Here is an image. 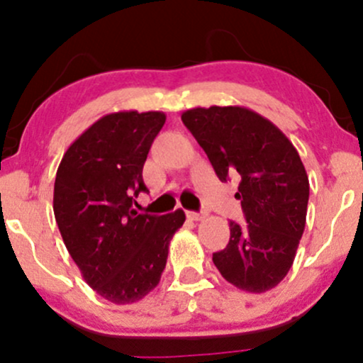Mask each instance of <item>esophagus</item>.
Listing matches in <instances>:
<instances>
[{"mask_svg": "<svg viewBox=\"0 0 363 363\" xmlns=\"http://www.w3.org/2000/svg\"><path fill=\"white\" fill-rule=\"evenodd\" d=\"M187 218L193 220V222H201L203 218H206V211H187Z\"/></svg>", "mask_w": 363, "mask_h": 363, "instance_id": "34e87169", "label": "esophagus"}]
</instances>
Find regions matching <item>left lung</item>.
I'll return each instance as SVG.
<instances>
[{
  "mask_svg": "<svg viewBox=\"0 0 363 363\" xmlns=\"http://www.w3.org/2000/svg\"><path fill=\"white\" fill-rule=\"evenodd\" d=\"M184 126L205 150L220 181L239 176L245 223L230 220V240L213 254L237 289H274L294 264L306 228L309 177L298 152L272 121L239 106L182 112Z\"/></svg>",
  "mask_w": 363,
  "mask_h": 363,
  "instance_id": "8db88e82",
  "label": "left lung"
}]
</instances>
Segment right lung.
<instances>
[{
    "instance_id": "right-lung-1",
    "label": "right lung",
    "mask_w": 363,
    "mask_h": 363,
    "mask_svg": "<svg viewBox=\"0 0 363 363\" xmlns=\"http://www.w3.org/2000/svg\"><path fill=\"white\" fill-rule=\"evenodd\" d=\"M164 112L104 116L69 145L54 182V216L85 281L112 303H133L160 281L186 215H138L143 165Z\"/></svg>"
}]
</instances>
